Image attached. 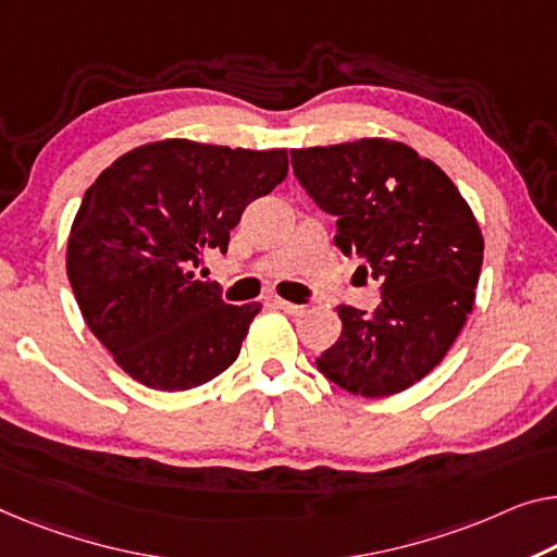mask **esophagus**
<instances>
[{"instance_id":"esophagus-1","label":"esophagus","mask_w":557,"mask_h":557,"mask_svg":"<svg viewBox=\"0 0 557 557\" xmlns=\"http://www.w3.org/2000/svg\"><path fill=\"white\" fill-rule=\"evenodd\" d=\"M272 305L280 307V310H285L287 314H302L305 312V305H295V302L280 300V297H275V300H272Z\"/></svg>"}]
</instances>
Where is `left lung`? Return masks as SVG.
<instances>
[{
	"mask_svg": "<svg viewBox=\"0 0 557 557\" xmlns=\"http://www.w3.org/2000/svg\"><path fill=\"white\" fill-rule=\"evenodd\" d=\"M295 177L337 218L335 245L380 280L375 312L339 305L343 335L318 370L347 393L387 397L435 370L475 305L483 232L453 180L383 137L289 149Z\"/></svg>",
	"mask_w": 557,
	"mask_h": 557,
	"instance_id": "8db88e82",
	"label": "left lung"
}]
</instances>
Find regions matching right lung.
Wrapping results in <instances>:
<instances>
[{
    "label": "right lung",
    "instance_id": "add662e5",
    "mask_svg": "<svg viewBox=\"0 0 557 557\" xmlns=\"http://www.w3.org/2000/svg\"><path fill=\"white\" fill-rule=\"evenodd\" d=\"M285 177V149L160 139L122 154L87 189L66 277L87 327L132 380L177 393L237 360L262 305H227L195 268L205 252H227L245 207Z\"/></svg>",
    "mask_w": 557,
    "mask_h": 557
}]
</instances>
